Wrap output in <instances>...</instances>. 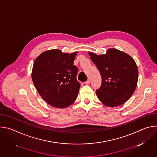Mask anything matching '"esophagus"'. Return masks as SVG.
Returning a JSON list of instances; mask_svg holds the SVG:
<instances>
[{"mask_svg": "<svg viewBox=\"0 0 157 157\" xmlns=\"http://www.w3.org/2000/svg\"><path fill=\"white\" fill-rule=\"evenodd\" d=\"M86 84H89V83H90V80H89V79H87L85 82H84Z\"/></svg>", "mask_w": 157, "mask_h": 157, "instance_id": "obj_1", "label": "esophagus"}]
</instances>
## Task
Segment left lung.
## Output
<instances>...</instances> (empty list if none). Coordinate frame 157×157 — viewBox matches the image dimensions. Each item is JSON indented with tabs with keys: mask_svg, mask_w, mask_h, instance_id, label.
<instances>
[{
	"mask_svg": "<svg viewBox=\"0 0 157 157\" xmlns=\"http://www.w3.org/2000/svg\"><path fill=\"white\" fill-rule=\"evenodd\" d=\"M102 78L100 88L96 91L101 102L107 107L125 103L135 91L139 78L136 61L128 54L109 48L105 54L89 52Z\"/></svg>",
	"mask_w": 157,
	"mask_h": 157,
	"instance_id": "8db88e82",
	"label": "left lung"
}]
</instances>
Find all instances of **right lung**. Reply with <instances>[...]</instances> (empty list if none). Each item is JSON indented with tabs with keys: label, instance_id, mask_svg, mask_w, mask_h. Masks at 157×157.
<instances>
[{
	"label": "right lung",
	"instance_id": "add662e5",
	"mask_svg": "<svg viewBox=\"0 0 157 157\" xmlns=\"http://www.w3.org/2000/svg\"><path fill=\"white\" fill-rule=\"evenodd\" d=\"M77 53L54 49L44 52L35 60L32 81L42 99L53 107H67L78 97L81 85L76 78L78 69L73 64Z\"/></svg>",
	"mask_w": 157,
	"mask_h": 157
}]
</instances>
